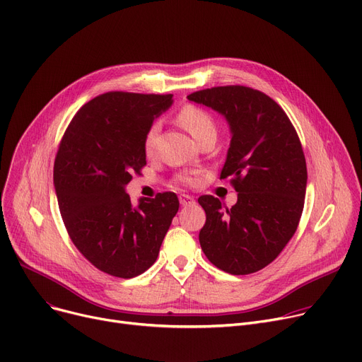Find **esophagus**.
I'll return each instance as SVG.
<instances>
[{
  "instance_id": "obj_1",
  "label": "esophagus",
  "mask_w": 362,
  "mask_h": 362,
  "mask_svg": "<svg viewBox=\"0 0 362 362\" xmlns=\"http://www.w3.org/2000/svg\"><path fill=\"white\" fill-rule=\"evenodd\" d=\"M179 201H180L182 206H192V205H195V199L191 195H185L183 194V195L179 197Z\"/></svg>"
}]
</instances>
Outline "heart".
<instances>
[{
	"label": "heart",
	"instance_id": "obj_1",
	"mask_svg": "<svg viewBox=\"0 0 362 362\" xmlns=\"http://www.w3.org/2000/svg\"><path fill=\"white\" fill-rule=\"evenodd\" d=\"M177 122L194 136V139H197L198 136H201L202 133L208 132V130H216V124L214 120L211 119L210 114L206 111H204L202 108L194 107V105H187L185 108L180 110L179 116H177ZM160 127L158 124H152L144 139V149L146 156H152L156 151V145H157V136H158ZM183 182H191L189 177H183Z\"/></svg>",
	"mask_w": 362,
	"mask_h": 362
}]
</instances>
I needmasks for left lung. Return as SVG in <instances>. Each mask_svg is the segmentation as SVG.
Returning a JSON list of instances; mask_svg holds the SVG:
<instances>
[{"mask_svg": "<svg viewBox=\"0 0 362 362\" xmlns=\"http://www.w3.org/2000/svg\"><path fill=\"white\" fill-rule=\"evenodd\" d=\"M229 124L221 179L230 177L238 202L198 199L206 214L199 232L204 254L220 270L243 276L269 265L295 235L307 191V164L292 126L280 105L246 86H218L187 95Z\"/></svg>", "mask_w": 362, "mask_h": 362, "instance_id": "obj_1", "label": "left lung"}]
</instances>
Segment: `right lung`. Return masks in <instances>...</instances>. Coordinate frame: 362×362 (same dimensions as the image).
<instances>
[{"label":"right lung","mask_w":362,"mask_h":362,"mask_svg":"<svg viewBox=\"0 0 362 362\" xmlns=\"http://www.w3.org/2000/svg\"><path fill=\"white\" fill-rule=\"evenodd\" d=\"M173 95L108 92L70 122L54 163V187L70 239L98 270L132 279L156 262L171 220L173 192L133 205L126 186L146 164L144 139Z\"/></svg>","instance_id":"obj_1"}]
</instances>
